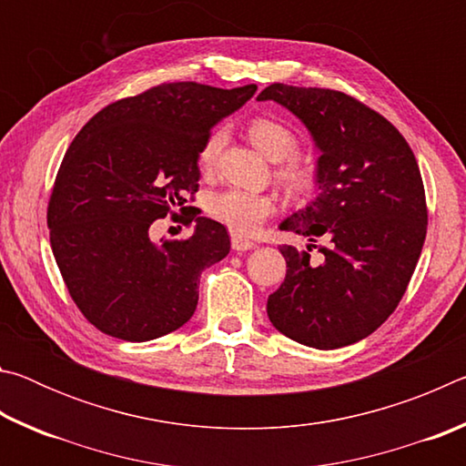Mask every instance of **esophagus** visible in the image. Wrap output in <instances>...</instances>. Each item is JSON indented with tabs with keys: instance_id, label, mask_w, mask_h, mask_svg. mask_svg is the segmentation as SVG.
Here are the masks:
<instances>
[{
	"instance_id": "obj_1",
	"label": "esophagus",
	"mask_w": 466,
	"mask_h": 466,
	"mask_svg": "<svg viewBox=\"0 0 466 466\" xmlns=\"http://www.w3.org/2000/svg\"><path fill=\"white\" fill-rule=\"evenodd\" d=\"M250 248H255V242L248 238H242L238 234H232V250L240 252V250H250Z\"/></svg>"
}]
</instances>
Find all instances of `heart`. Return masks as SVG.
Masks as SVG:
<instances>
[{
    "instance_id": "obj_1",
    "label": "heart",
    "mask_w": 466,
    "mask_h": 466,
    "mask_svg": "<svg viewBox=\"0 0 466 466\" xmlns=\"http://www.w3.org/2000/svg\"><path fill=\"white\" fill-rule=\"evenodd\" d=\"M248 137L271 162H286L298 154V136L288 125L273 119H255L248 125ZM226 144V129L211 131L199 149L201 168H211L218 160L219 149ZM281 178L296 193H304L314 185V172L302 164L289 162L281 170ZM273 199L267 195L242 191V188H224L211 193L205 201L208 214L216 222L230 228L236 234H252L263 219L273 211Z\"/></svg>"
}]
</instances>
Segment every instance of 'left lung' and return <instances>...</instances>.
Returning <instances> with one entry per match:
<instances>
[{
    "mask_svg": "<svg viewBox=\"0 0 466 466\" xmlns=\"http://www.w3.org/2000/svg\"><path fill=\"white\" fill-rule=\"evenodd\" d=\"M257 100L288 108L320 154L317 197L279 224L309 244L279 248L288 271L267 317L317 350L358 343L397 309L421 255L428 209L420 167L382 115L343 92L271 84ZM312 248L319 262L309 261Z\"/></svg>",
    "mask_w": 466,
    "mask_h": 466,
    "instance_id": "left-lung-1",
    "label": "left lung"
}]
</instances>
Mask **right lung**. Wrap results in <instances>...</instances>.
I'll return each mask as SVG.
<instances>
[{"instance_id":"add662e5","label":"right lung","mask_w":466,"mask_h":466,"mask_svg":"<svg viewBox=\"0 0 466 466\" xmlns=\"http://www.w3.org/2000/svg\"><path fill=\"white\" fill-rule=\"evenodd\" d=\"M255 92L162 84L102 108L72 141L46 224L69 294L102 333L144 343L193 317L201 271L230 252V236L216 219L187 218V240L157 244L149 226L185 209L203 141Z\"/></svg>"}]
</instances>
